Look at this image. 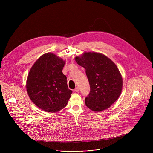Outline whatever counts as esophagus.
Listing matches in <instances>:
<instances>
[{"label": "esophagus", "mask_w": 153, "mask_h": 153, "mask_svg": "<svg viewBox=\"0 0 153 153\" xmlns=\"http://www.w3.org/2000/svg\"><path fill=\"white\" fill-rule=\"evenodd\" d=\"M79 91H80V88H79V87H77L74 89V91L75 92H79Z\"/></svg>", "instance_id": "esophagus-1"}]
</instances>
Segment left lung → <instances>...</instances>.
<instances>
[{
    "instance_id": "1",
    "label": "left lung",
    "mask_w": 153,
    "mask_h": 153,
    "mask_svg": "<svg viewBox=\"0 0 153 153\" xmlns=\"http://www.w3.org/2000/svg\"><path fill=\"white\" fill-rule=\"evenodd\" d=\"M75 59L85 68L90 85L85 105L95 112L109 108L122 89V77L117 65L105 56L95 52L85 53Z\"/></svg>"
}]
</instances>
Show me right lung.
<instances>
[{
    "label": "right lung",
    "mask_w": 153,
    "mask_h": 153,
    "mask_svg": "<svg viewBox=\"0 0 153 153\" xmlns=\"http://www.w3.org/2000/svg\"><path fill=\"white\" fill-rule=\"evenodd\" d=\"M64 64L62 59L49 53L38 58L30 71L27 92L31 101L45 111L64 108L72 94L62 72Z\"/></svg>",
    "instance_id": "1"
}]
</instances>
